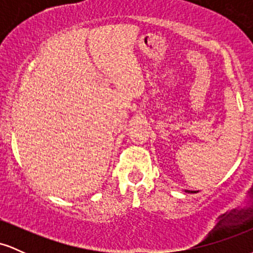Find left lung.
<instances>
[{
	"mask_svg": "<svg viewBox=\"0 0 253 253\" xmlns=\"http://www.w3.org/2000/svg\"><path fill=\"white\" fill-rule=\"evenodd\" d=\"M185 191H188V190H185ZM188 193H189V191H188ZM190 193H196V191H190Z\"/></svg>",
	"mask_w": 253,
	"mask_h": 253,
	"instance_id": "left-lung-1",
	"label": "left lung"
}]
</instances>
